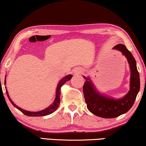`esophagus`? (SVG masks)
<instances>
[{
    "label": "esophagus",
    "mask_w": 146,
    "mask_h": 146,
    "mask_svg": "<svg viewBox=\"0 0 146 146\" xmlns=\"http://www.w3.org/2000/svg\"><path fill=\"white\" fill-rule=\"evenodd\" d=\"M74 72L75 74H80L82 72V69L81 68H76V69L74 70Z\"/></svg>",
    "instance_id": "1"
}]
</instances>
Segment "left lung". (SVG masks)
<instances>
[{
    "label": "left lung",
    "mask_w": 146,
    "mask_h": 146,
    "mask_svg": "<svg viewBox=\"0 0 146 146\" xmlns=\"http://www.w3.org/2000/svg\"><path fill=\"white\" fill-rule=\"evenodd\" d=\"M113 48L122 52L128 60L131 70L130 90L124 98L114 100L100 94L95 89L90 78L83 76L86 79L83 93L88 110L92 114L105 118H116L127 112L133 106L140 89L139 74L132 53L123 44H117Z\"/></svg>",
    "instance_id": "8db88e82"
}]
</instances>
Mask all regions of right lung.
<instances>
[{
  "label": "right lung",
  "instance_id": "1",
  "mask_svg": "<svg viewBox=\"0 0 146 146\" xmlns=\"http://www.w3.org/2000/svg\"><path fill=\"white\" fill-rule=\"evenodd\" d=\"M72 74H69L67 75L63 78L62 80H60V81L59 82L58 84H57V89H56V95H55V99L54 100L53 103L51 104V106H48V108H46V109L43 110L39 111H27V110H24L21 109V108L18 107L17 105H15V104L13 102V101L11 100V98H9V95L8 91L6 89V93L7 95V97H8L9 100L11 102L13 105L14 107H15L16 108L20 110L23 114H24L25 115L28 116H46V115L51 114L52 113L54 112L58 108V106L60 104V94H61V87H62L64 84L66 83V82L70 80V79L72 78ZM5 84H6V76H5Z\"/></svg>",
  "mask_w": 146,
  "mask_h": 146
}]
</instances>
